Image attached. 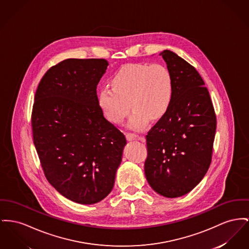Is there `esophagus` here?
Here are the masks:
<instances>
[{"label":"esophagus","mask_w":249,"mask_h":249,"mask_svg":"<svg viewBox=\"0 0 249 249\" xmlns=\"http://www.w3.org/2000/svg\"><path fill=\"white\" fill-rule=\"evenodd\" d=\"M126 138L128 141H132V140H136V139H139L140 137L138 135H136L135 133H131V132H128L126 133Z\"/></svg>","instance_id":"esophagus-1"}]
</instances>
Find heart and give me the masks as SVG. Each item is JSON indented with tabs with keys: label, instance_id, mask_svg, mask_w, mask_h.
<instances>
[{
	"label": "heart",
	"instance_id": "b5f03b06",
	"mask_svg": "<svg viewBox=\"0 0 249 249\" xmlns=\"http://www.w3.org/2000/svg\"><path fill=\"white\" fill-rule=\"evenodd\" d=\"M111 83L112 87L105 86L100 90L99 105L115 123L122 122L132 106L127 125L132 130L144 129L150 117H162L173 101V78L161 64L126 65L117 71Z\"/></svg>",
	"mask_w": 249,
	"mask_h": 249
}]
</instances>
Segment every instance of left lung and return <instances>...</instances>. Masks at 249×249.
<instances>
[{
    "label": "left lung",
    "mask_w": 249,
    "mask_h": 249,
    "mask_svg": "<svg viewBox=\"0 0 249 249\" xmlns=\"http://www.w3.org/2000/svg\"><path fill=\"white\" fill-rule=\"evenodd\" d=\"M160 55L172 75L174 96L167 112L146 135L145 174L153 190L174 198L193 190L207 173L216 117L196 70L171 51Z\"/></svg>",
    "instance_id": "8db88e82"
}]
</instances>
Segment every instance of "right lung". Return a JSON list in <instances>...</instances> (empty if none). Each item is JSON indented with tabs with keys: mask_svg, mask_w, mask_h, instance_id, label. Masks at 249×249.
Masks as SVG:
<instances>
[{
	"mask_svg": "<svg viewBox=\"0 0 249 249\" xmlns=\"http://www.w3.org/2000/svg\"><path fill=\"white\" fill-rule=\"evenodd\" d=\"M105 59H66L52 67L35 96L32 129L49 182L80 204H95L114 187L127 144L101 109L97 86Z\"/></svg>",
	"mask_w": 249,
	"mask_h": 249,
	"instance_id": "add662e5",
	"label": "right lung"
}]
</instances>
